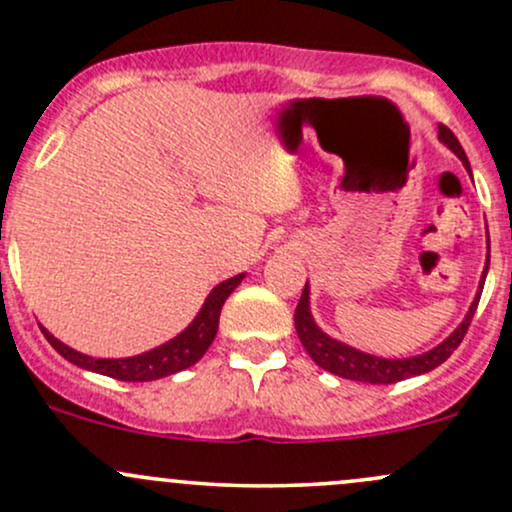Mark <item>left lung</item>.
Returning a JSON list of instances; mask_svg holds the SVG:
<instances>
[{
  "instance_id": "1",
  "label": "left lung",
  "mask_w": 512,
  "mask_h": 512,
  "mask_svg": "<svg viewBox=\"0 0 512 512\" xmlns=\"http://www.w3.org/2000/svg\"><path fill=\"white\" fill-rule=\"evenodd\" d=\"M442 143L452 150L454 155L462 160V165L466 167V172L471 174L469 160H466V153L459 145V140L454 138V133L449 131L447 126H440V136ZM488 262H491V247H488L486 255V265L484 272H481V282H479V291H476L474 301H471L469 311L462 323L449 333V338H445L440 345H435L432 350L423 352V355H413V357H379V355H369V352L357 350V347L347 345V342L330 338L328 333L318 328V323L313 320L311 313V286H303V294L299 306H296L294 313V323H296V333H299L301 345L306 347V352L311 355L313 362L318 367H323L325 372L342 376V379H352V381H364V384H396V381L411 379V376H420L428 374L435 367H440L445 359L452 355L454 350L459 347V342L464 340L466 330H469L471 318H474L476 306H479L481 291H484V282L488 274Z\"/></svg>"
}]
</instances>
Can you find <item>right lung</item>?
<instances>
[{
	"label": "right lung",
	"instance_id": "obj_1",
	"mask_svg": "<svg viewBox=\"0 0 512 512\" xmlns=\"http://www.w3.org/2000/svg\"><path fill=\"white\" fill-rule=\"evenodd\" d=\"M243 279L245 272L235 274V277L226 279V282L213 286L211 294L206 296L204 306H201V311L196 313L192 323H189L182 333L174 335L172 340L162 342L160 347H153V350L136 357L106 359L82 355V352L72 350L70 345L60 342L48 328H43L41 323L38 325H41V333L46 335V340L55 347V352H60L67 362L77 364L80 369L111 376V379L119 381H155L162 379V376L182 372V369L192 367V364H196L204 357V352L209 350L213 338H216L218 333V318H221L223 303H226L228 296L235 291V286L243 282Z\"/></svg>",
	"mask_w": 512,
	"mask_h": 512
}]
</instances>
